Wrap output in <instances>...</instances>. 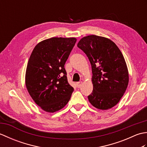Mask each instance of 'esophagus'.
I'll list each match as a JSON object with an SVG mask.
<instances>
[{
	"label": "esophagus",
	"instance_id": "34e87169",
	"mask_svg": "<svg viewBox=\"0 0 147 147\" xmlns=\"http://www.w3.org/2000/svg\"><path fill=\"white\" fill-rule=\"evenodd\" d=\"M82 83H83V82H78V83H76V86H77L78 88H80V87L82 85Z\"/></svg>",
	"mask_w": 147,
	"mask_h": 147
}]
</instances>
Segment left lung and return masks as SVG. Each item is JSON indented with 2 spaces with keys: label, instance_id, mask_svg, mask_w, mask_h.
Instances as JSON below:
<instances>
[{
  "label": "left lung",
  "instance_id": "left-lung-1",
  "mask_svg": "<svg viewBox=\"0 0 147 147\" xmlns=\"http://www.w3.org/2000/svg\"><path fill=\"white\" fill-rule=\"evenodd\" d=\"M78 47L92 65L93 92L88 100L93 107L107 110L119 102L129 83V73L122 52L112 40L91 35L84 36Z\"/></svg>",
  "mask_w": 147,
  "mask_h": 147
}]
</instances>
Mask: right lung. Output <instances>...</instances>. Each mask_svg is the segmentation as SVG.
<instances>
[{
  "label": "right lung",
  "instance_id": "1",
  "mask_svg": "<svg viewBox=\"0 0 147 147\" xmlns=\"http://www.w3.org/2000/svg\"><path fill=\"white\" fill-rule=\"evenodd\" d=\"M76 38L52 37L39 42L31 54L25 74L30 95L43 111L55 112L63 108L74 88L67 82L64 64Z\"/></svg>",
  "mask_w": 147,
  "mask_h": 147
}]
</instances>
